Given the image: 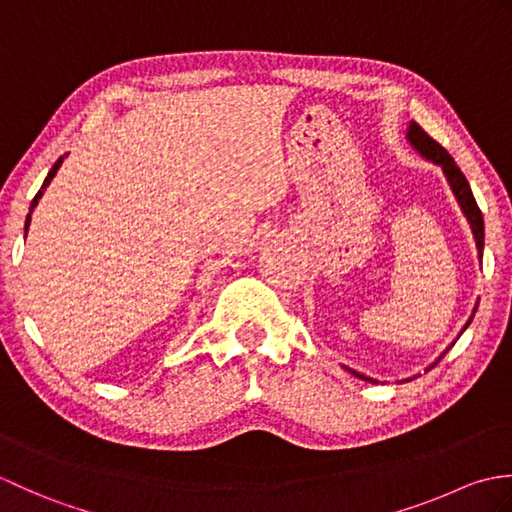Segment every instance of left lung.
<instances>
[{
    "label": "left lung",
    "mask_w": 512,
    "mask_h": 512,
    "mask_svg": "<svg viewBox=\"0 0 512 512\" xmlns=\"http://www.w3.org/2000/svg\"><path fill=\"white\" fill-rule=\"evenodd\" d=\"M407 140L409 143L416 147L420 154L427 158V160H431V162H436V165H440L442 167V171H444V176H447V180H449V184H451V189H453V193H455V198H458V202H460V209L464 211V215H466V220H469V224H471V231H473V237H475V246H477V257L482 259V253H484V217H482V211H480V206H477V202H475V198H473V191H471V187H469V180L464 178V173L460 171V167L455 165V160L449 156V151L444 149L440 143H436V140H433L427 132H424V129L418 125V123H409V129H407ZM475 310L477 308H473V314H471V319L466 321V325L462 328V332L469 328V323L473 321V317H475ZM453 345V343H451ZM451 350V347H447V352ZM444 352V354H447ZM442 354V356H444ZM440 356V358H442ZM438 358V361H440ZM436 365V363H433ZM350 369V367H347ZM431 369V367H429ZM350 372L354 374V376H358V378H363V380H369V383H376V380H372V378H367V376H363V374H358V372H354V369H350Z\"/></svg>",
    "instance_id": "left-lung-1"
}]
</instances>
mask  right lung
Returning a JSON list of instances; mask_svg holds the SVG:
<instances>
[{
  "label": "right lung",
  "instance_id": "right-lung-1",
  "mask_svg": "<svg viewBox=\"0 0 512 512\" xmlns=\"http://www.w3.org/2000/svg\"><path fill=\"white\" fill-rule=\"evenodd\" d=\"M61 162H63V158H59L57 162H54V165H52V169H50V173H48V176H46V180H43V184H41V189H39V193L35 195V200H32V204H30V213H32V209H35V206H37V202H39V198H41V195H43V189H46L48 187V184H50V180L54 178V173H57V169L61 167ZM30 213H28V217H26V233H28V226H30Z\"/></svg>",
  "mask_w": 512,
  "mask_h": 512
}]
</instances>
